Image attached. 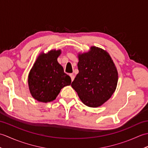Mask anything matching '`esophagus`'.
<instances>
[{
	"label": "esophagus",
	"instance_id": "esophagus-1",
	"mask_svg": "<svg viewBox=\"0 0 148 148\" xmlns=\"http://www.w3.org/2000/svg\"><path fill=\"white\" fill-rule=\"evenodd\" d=\"M69 76H70V77L71 78L72 81L74 79V75L73 74H69Z\"/></svg>",
	"mask_w": 148,
	"mask_h": 148
}]
</instances>
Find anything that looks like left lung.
<instances>
[{"label": "left lung", "mask_w": 148, "mask_h": 148, "mask_svg": "<svg viewBox=\"0 0 148 148\" xmlns=\"http://www.w3.org/2000/svg\"><path fill=\"white\" fill-rule=\"evenodd\" d=\"M77 74L71 84L84 105L97 108L111 98L115 92L118 73L109 53L91 46L89 51L77 55Z\"/></svg>", "instance_id": "obj_1"}]
</instances>
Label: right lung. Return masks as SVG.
<instances>
[{
  "instance_id": "add662e5",
  "label": "right lung",
  "mask_w": 148,
  "mask_h": 148,
  "mask_svg": "<svg viewBox=\"0 0 148 148\" xmlns=\"http://www.w3.org/2000/svg\"><path fill=\"white\" fill-rule=\"evenodd\" d=\"M61 50L40 53L29 72L28 84L36 100L47 103L54 100L63 88L70 85L71 79L57 61Z\"/></svg>"
}]
</instances>
